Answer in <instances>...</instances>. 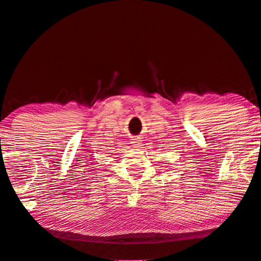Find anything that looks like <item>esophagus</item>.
I'll return each mask as SVG.
<instances>
[{
    "label": "esophagus",
    "instance_id": "obj_1",
    "mask_svg": "<svg viewBox=\"0 0 261 261\" xmlns=\"http://www.w3.org/2000/svg\"><path fill=\"white\" fill-rule=\"evenodd\" d=\"M132 144H134V145H140L141 144V140H140L139 137H136V138H134L132 140Z\"/></svg>",
    "mask_w": 261,
    "mask_h": 261
}]
</instances>
